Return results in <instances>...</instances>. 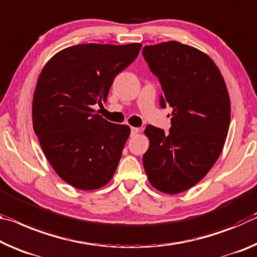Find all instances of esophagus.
Instances as JSON below:
<instances>
[{
    "label": "esophagus",
    "instance_id": "obj_1",
    "mask_svg": "<svg viewBox=\"0 0 257 257\" xmlns=\"http://www.w3.org/2000/svg\"><path fill=\"white\" fill-rule=\"evenodd\" d=\"M138 132H140V129L136 128V127H132V128H130V136L137 135Z\"/></svg>",
    "mask_w": 257,
    "mask_h": 257
}]
</instances>
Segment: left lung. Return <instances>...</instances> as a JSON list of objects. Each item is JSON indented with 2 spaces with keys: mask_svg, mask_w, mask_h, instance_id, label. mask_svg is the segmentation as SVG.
<instances>
[{
  "mask_svg": "<svg viewBox=\"0 0 257 257\" xmlns=\"http://www.w3.org/2000/svg\"><path fill=\"white\" fill-rule=\"evenodd\" d=\"M143 56L164 93L160 106L173 108L172 127L149 124L143 156L149 182L176 194L200 182L221 154L229 132L231 105L225 82L210 57L177 41L145 46Z\"/></svg>",
  "mask_w": 257,
  "mask_h": 257,
  "instance_id": "left-lung-1",
  "label": "left lung"
}]
</instances>
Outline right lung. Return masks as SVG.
<instances>
[{"label": "right lung", "mask_w": 257, "mask_h": 257, "mask_svg": "<svg viewBox=\"0 0 257 257\" xmlns=\"http://www.w3.org/2000/svg\"><path fill=\"white\" fill-rule=\"evenodd\" d=\"M141 43H87L57 52L43 67L34 91L33 128L58 176L80 190L111 181L130 135L93 105L106 101L115 76L137 58Z\"/></svg>", "instance_id": "1"}]
</instances>
